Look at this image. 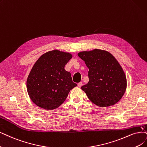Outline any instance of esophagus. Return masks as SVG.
<instances>
[{"instance_id": "1", "label": "esophagus", "mask_w": 147, "mask_h": 147, "mask_svg": "<svg viewBox=\"0 0 147 147\" xmlns=\"http://www.w3.org/2000/svg\"><path fill=\"white\" fill-rule=\"evenodd\" d=\"M82 85H83V83L82 82H80L78 84V86H79V87H81V86H82Z\"/></svg>"}]
</instances>
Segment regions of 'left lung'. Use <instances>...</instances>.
<instances>
[{"instance_id": "8db88e82", "label": "left lung", "mask_w": 147, "mask_h": 147, "mask_svg": "<svg viewBox=\"0 0 147 147\" xmlns=\"http://www.w3.org/2000/svg\"><path fill=\"white\" fill-rule=\"evenodd\" d=\"M78 56L89 69L88 84L81 87L95 105L105 107L121 100L127 88V79L117 60L107 51L94 49Z\"/></svg>"}]
</instances>
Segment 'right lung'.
<instances>
[{"mask_svg":"<svg viewBox=\"0 0 147 147\" xmlns=\"http://www.w3.org/2000/svg\"><path fill=\"white\" fill-rule=\"evenodd\" d=\"M71 58L70 53L56 50L43 54L34 63L27 79L26 87L36 105L46 110L55 109L78 85L64 68Z\"/></svg>","mask_w":147,"mask_h":147,"instance_id":"add662e5","label":"right lung"}]
</instances>
